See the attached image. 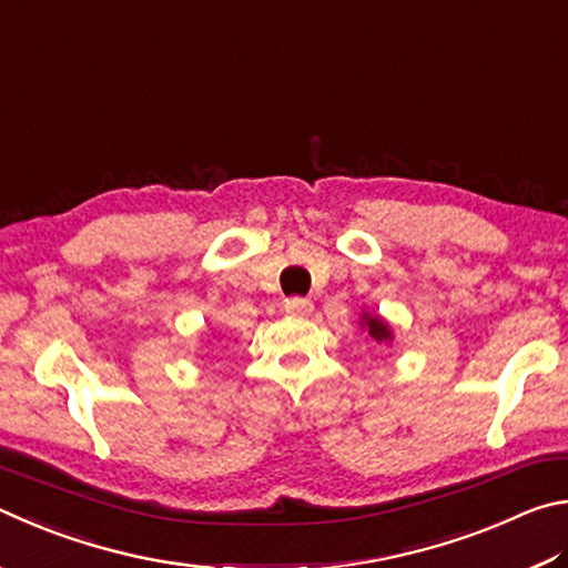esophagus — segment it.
Segmentation results:
<instances>
[{"label": "esophagus", "mask_w": 568, "mask_h": 568, "mask_svg": "<svg viewBox=\"0 0 568 568\" xmlns=\"http://www.w3.org/2000/svg\"><path fill=\"white\" fill-rule=\"evenodd\" d=\"M284 310L292 316H310L314 312V304L310 300H302V296H294V300L284 302Z\"/></svg>", "instance_id": "34e87169"}]
</instances>
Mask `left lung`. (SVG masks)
Masks as SVG:
<instances>
[{"instance_id":"1","label":"left lung","mask_w":568,"mask_h":568,"mask_svg":"<svg viewBox=\"0 0 568 568\" xmlns=\"http://www.w3.org/2000/svg\"><path fill=\"white\" fill-rule=\"evenodd\" d=\"M362 329L369 332V336L374 342H392V326L386 324L382 316H374V314H362Z\"/></svg>"}]
</instances>
